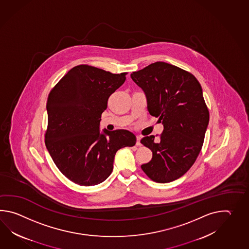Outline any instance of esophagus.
<instances>
[{
    "instance_id": "34e87169",
    "label": "esophagus",
    "mask_w": 249,
    "mask_h": 249,
    "mask_svg": "<svg viewBox=\"0 0 249 249\" xmlns=\"http://www.w3.org/2000/svg\"><path fill=\"white\" fill-rule=\"evenodd\" d=\"M136 139H137V142H136V145H137V146H142V143H141V139H142V137H141V136H137V137H136Z\"/></svg>"
}]
</instances>
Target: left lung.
I'll list each match as a JSON object with an SVG mask.
<instances>
[{
	"label": "left lung",
	"instance_id": "1",
	"mask_svg": "<svg viewBox=\"0 0 249 249\" xmlns=\"http://www.w3.org/2000/svg\"><path fill=\"white\" fill-rule=\"evenodd\" d=\"M131 77L144 91L149 114L164 125L159 142L154 135L142 139L152 159L141 167L156 182L173 181L189 171L203 146L209 111L201 85L190 72L161 61Z\"/></svg>",
	"mask_w": 249,
	"mask_h": 249
}]
</instances>
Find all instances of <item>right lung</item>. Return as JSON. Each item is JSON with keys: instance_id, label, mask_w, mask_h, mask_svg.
<instances>
[{"instance_id": "right-lung-1", "label": "right lung", "mask_w": 249, "mask_h": 249, "mask_svg": "<svg viewBox=\"0 0 249 249\" xmlns=\"http://www.w3.org/2000/svg\"><path fill=\"white\" fill-rule=\"evenodd\" d=\"M126 74L79 65L49 93L45 145L58 170L75 184L104 181L112 173L117 150L136 143L135 135L127 130L100 132L107 100L124 83Z\"/></svg>"}]
</instances>
